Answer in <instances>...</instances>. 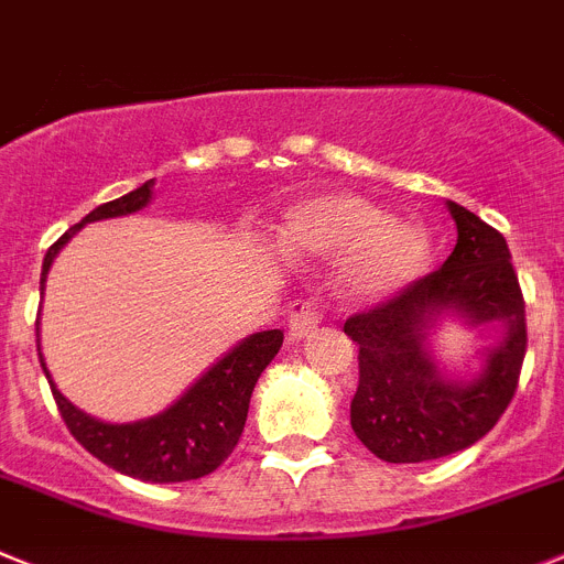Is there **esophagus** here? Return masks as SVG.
Returning <instances> with one entry per match:
<instances>
[{"instance_id": "1", "label": "esophagus", "mask_w": 564, "mask_h": 564, "mask_svg": "<svg viewBox=\"0 0 564 564\" xmlns=\"http://www.w3.org/2000/svg\"><path fill=\"white\" fill-rule=\"evenodd\" d=\"M321 306L315 301H301L292 306L289 312V337L292 340H301V337L312 335L317 329V323H321Z\"/></svg>"}]
</instances>
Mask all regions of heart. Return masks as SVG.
Returning <instances> with one entry per match:
<instances>
[{
    "instance_id": "b5f03b06",
    "label": "heart",
    "mask_w": 564,
    "mask_h": 564,
    "mask_svg": "<svg viewBox=\"0 0 564 564\" xmlns=\"http://www.w3.org/2000/svg\"><path fill=\"white\" fill-rule=\"evenodd\" d=\"M281 249L295 258H343L337 289L355 303H375L417 278L429 263L423 227L391 221L380 204L360 195L329 193L303 200L283 215Z\"/></svg>"
}]
</instances>
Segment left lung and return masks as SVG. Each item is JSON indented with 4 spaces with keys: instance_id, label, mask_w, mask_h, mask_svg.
<instances>
[{
    "instance_id": "1",
    "label": "left lung",
    "mask_w": 564,
    "mask_h": 564,
    "mask_svg": "<svg viewBox=\"0 0 564 564\" xmlns=\"http://www.w3.org/2000/svg\"><path fill=\"white\" fill-rule=\"evenodd\" d=\"M457 247L445 263L371 310L343 323L357 343L360 380L351 429L386 463H425L482 440L506 414L528 349L525 301L506 238L448 200ZM443 311L477 322H502L507 337L471 384L448 381L424 340Z\"/></svg>"
}]
</instances>
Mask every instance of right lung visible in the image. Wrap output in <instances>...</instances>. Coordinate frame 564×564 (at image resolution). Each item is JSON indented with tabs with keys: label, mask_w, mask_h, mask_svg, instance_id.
<instances>
[{
	"label": "right lung",
	"mask_w": 564,
	"mask_h": 564,
	"mask_svg": "<svg viewBox=\"0 0 564 564\" xmlns=\"http://www.w3.org/2000/svg\"><path fill=\"white\" fill-rule=\"evenodd\" d=\"M150 198H153V181H147L139 189L121 195V198L107 200L90 215H85L76 227L67 229L47 249L45 263H42V292H45V278L53 258L78 229L90 221H101V218L139 213L141 207L150 204ZM281 343V329L249 335L200 377L198 383L189 386L170 409L155 414V417L124 425L101 423L85 411H78L51 380L42 351H39V360H42L53 400H56L67 431L85 445L93 457L110 465L112 471H121L127 477L141 479V482H187V479L213 474L232 454V448L241 440L243 423H247L254 383H258L261 371L272 364Z\"/></svg>",
	"instance_id": "1"
}]
</instances>
